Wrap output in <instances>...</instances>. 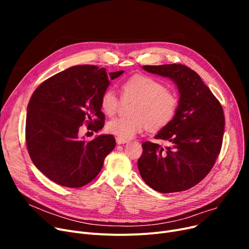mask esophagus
<instances>
[{"mask_svg":"<svg viewBox=\"0 0 249 249\" xmlns=\"http://www.w3.org/2000/svg\"><path fill=\"white\" fill-rule=\"evenodd\" d=\"M116 142H117V144L119 145V144H125V143H128L129 141L128 140H124V139H121V138H116Z\"/></svg>","mask_w":249,"mask_h":249,"instance_id":"esophagus-1","label":"esophagus"}]
</instances>
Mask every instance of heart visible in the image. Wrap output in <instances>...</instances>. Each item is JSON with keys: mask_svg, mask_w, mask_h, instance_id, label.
<instances>
[{"mask_svg": "<svg viewBox=\"0 0 249 249\" xmlns=\"http://www.w3.org/2000/svg\"><path fill=\"white\" fill-rule=\"evenodd\" d=\"M124 101L135 100L129 110L130 117L110 120L106 129L110 134L129 140L141 133L145 128L159 131L173 121L178 107V98L175 91L166 89L154 77L134 74L121 85ZM100 106L103 113L113 116L120 106L115 90L108 89L102 94Z\"/></svg>", "mask_w": 249, "mask_h": 249, "instance_id": "obj_1", "label": "heart"}]
</instances>
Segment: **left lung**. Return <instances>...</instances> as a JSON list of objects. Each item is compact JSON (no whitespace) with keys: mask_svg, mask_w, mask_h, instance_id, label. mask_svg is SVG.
Instances as JSON below:
<instances>
[{"mask_svg":"<svg viewBox=\"0 0 249 249\" xmlns=\"http://www.w3.org/2000/svg\"><path fill=\"white\" fill-rule=\"evenodd\" d=\"M142 69L171 78L179 100L173 121L155 135L169 146L142 143L137 162L140 176L160 193L186 191L209 174L218 158L225 126L223 109L200 75L186 65H143Z\"/></svg>","mask_w":249,"mask_h":249,"instance_id":"obj_1","label":"left lung"}]
</instances>
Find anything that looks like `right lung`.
I'll list each match as a JSON object with an SVG mask.
<instances>
[{
    "mask_svg": "<svg viewBox=\"0 0 249 249\" xmlns=\"http://www.w3.org/2000/svg\"><path fill=\"white\" fill-rule=\"evenodd\" d=\"M124 71L110 72L96 65H75L43 82L33 93L26 116V144L34 165L63 187L80 188L93 180L104 160L115 148L113 135L90 141L80 129L98 132L104 127L102 94L110 80Z\"/></svg>",
    "mask_w": 249,
    "mask_h": 249,
    "instance_id": "add662e5",
    "label": "right lung"
}]
</instances>
